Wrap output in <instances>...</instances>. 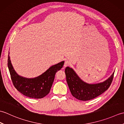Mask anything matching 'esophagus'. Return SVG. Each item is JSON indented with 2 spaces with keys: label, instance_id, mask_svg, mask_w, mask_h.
I'll list each match as a JSON object with an SVG mask.
<instances>
[{
  "label": "esophagus",
  "instance_id": "1",
  "mask_svg": "<svg viewBox=\"0 0 124 124\" xmlns=\"http://www.w3.org/2000/svg\"><path fill=\"white\" fill-rule=\"evenodd\" d=\"M70 64V62H69V61H65V62H64V65H63V67H64V68H65V67H67V66H68V65H69Z\"/></svg>",
  "mask_w": 124,
  "mask_h": 124
}]
</instances>
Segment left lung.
I'll return each instance as SVG.
<instances>
[{
    "instance_id": "obj_1",
    "label": "left lung",
    "mask_w": 124,
    "mask_h": 124,
    "mask_svg": "<svg viewBox=\"0 0 124 124\" xmlns=\"http://www.w3.org/2000/svg\"><path fill=\"white\" fill-rule=\"evenodd\" d=\"M67 84L73 97L81 101H88L103 93L109 88L114 78V72L104 81L97 84H88L80 78L72 68L65 69Z\"/></svg>"
}]
</instances>
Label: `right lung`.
I'll return each mask as SVG.
<instances>
[{
	"label": "right lung",
	"mask_w": 124,
	"mask_h": 124,
	"mask_svg": "<svg viewBox=\"0 0 124 124\" xmlns=\"http://www.w3.org/2000/svg\"><path fill=\"white\" fill-rule=\"evenodd\" d=\"M9 53L8 56V68L15 87L24 95L33 99H41L49 93L54 80L55 73L64 65V61L58 63L49 68L45 72L32 78L23 77L16 72L11 63Z\"/></svg>",
	"instance_id": "1"
}]
</instances>
